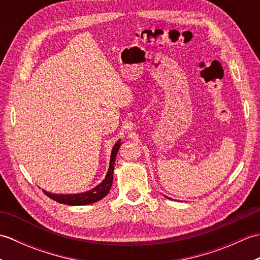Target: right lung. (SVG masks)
I'll return each mask as SVG.
<instances>
[{
	"instance_id": "right-lung-1",
	"label": "right lung",
	"mask_w": 260,
	"mask_h": 260,
	"mask_svg": "<svg viewBox=\"0 0 260 260\" xmlns=\"http://www.w3.org/2000/svg\"><path fill=\"white\" fill-rule=\"evenodd\" d=\"M120 147V141H118L113 147L112 156H110V164L109 170L107 172L106 178L102 182L101 184L93 187L92 190L87 191L84 193H78V194H53V193H49L47 191H43L46 196H48L52 200L57 201L59 203L68 204V206H86V204H90L93 202H97L107 194L110 190V186L113 184V172H114V164L116 155Z\"/></svg>"
}]
</instances>
